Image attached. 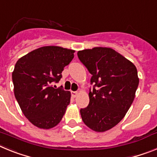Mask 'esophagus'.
Masks as SVG:
<instances>
[{"mask_svg":"<svg viewBox=\"0 0 157 157\" xmlns=\"http://www.w3.org/2000/svg\"><path fill=\"white\" fill-rule=\"evenodd\" d=\"M78 94V93L76 92V91H73V92H71V95L73 98H76Z\"/></svg>","mask_w":157,"mask_h":157,"instance_id":"esophagus-1","label":"esophagus"}]
</instances>
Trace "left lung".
I'll use <instances>...</instances> for the list:
<instances>
[{
	"instance_id": "1",
	"label": "left lung",
	"mask_w": 157,
	"mask_h": 157,
	"mask_svg": "<svg viewBox=\"0 0 157 157\" xmlns=\"http://www.w3.org/2000/svg\"><path fill=\"white\" fill-rule=\"evenodd\" d=\"M78 57L92 75L90 103L81 109L82 120L97 132L120 123L134 101L139 83L132 62L111 48L95 47L78 52Z\"/></svg>"
}]
</instances>
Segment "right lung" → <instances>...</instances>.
<instances>
[{"instance_id":"right-lung-1","label":"right lung","mask_w":157,"mask_h":157,"mask_svg":"<svg viewBox=\"0 0 157 157\" xmlns=\"http://www.w3.org/2000/svg\"><path fill=\"white\" fill-rule=\"evenodd\" d=\"M74 52L59 46H43L23 56L15 65V97L26 118L37 127L50 129L61 121L71 93L61 86L56 89L52 84L60 80Z\"/></svg>"}]
</instances>
